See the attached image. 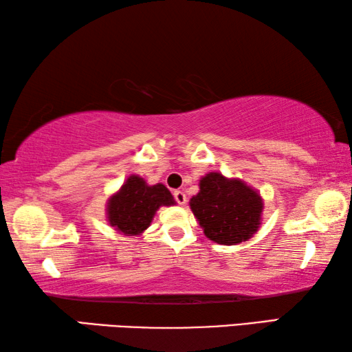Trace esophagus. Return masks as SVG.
Listing matches in <instances>:
<instances>
[{
    "instance_id": "esophagus-1",
    "label": "esophagus",
    "mask_w": 352,
    "mask_h": 352,
    "mask_svg": "<svg viewBox=\"0 0 352 352\" xmlns=\"http://www.w3.org/2000/svg\"><path fill=\"white\" fill-rule=\"evenodd\" d=\"M174 197H175L178 205H184V204H186V200H188V199H186V194H184L183 190H175Z\"/></svg>"
}]
</instances>
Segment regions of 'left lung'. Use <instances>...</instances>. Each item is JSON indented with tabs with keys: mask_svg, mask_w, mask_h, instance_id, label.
<instances>
[{
	"mask_svg": "<svg viewBox=\"0 0 352 352\" xmlns=\"http://www.w3.org/2000/svg\"><path fill=\"white\" fill-rule=\"evenodd\" d=\"M189 208L208 239L220 245H237L258 233L264 199L241 178L208 172L199 180V192Z\"/></svg>",
	"mask_w": 352,
	"mask_h": 352,
	"instance_id": "left-lung-1",
	"label": "left lung"
}]
</instances>
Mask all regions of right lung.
I'll return each mask as SVG.
<instances>
[{"label":"right lung","mask_w":352,"mask_h":352,"mask_svg":"<svg viewBox=\"0 0 352 352\" xmlns=\"http://www.w3.org/2000/svg\"><path fill=\"white\" fill-rule=\"evenodd\" d=\"M177 205L163 183L148 184L132 174L115 190L105 204V217L110 226L124 236H140L151 226L162 206Z\"/></svg>","instance_id":"1"}]
</instances>
